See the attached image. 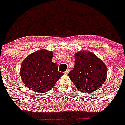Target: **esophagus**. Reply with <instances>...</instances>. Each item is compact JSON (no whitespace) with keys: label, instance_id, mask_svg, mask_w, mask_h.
<instances>
[{"label":"esophagus","instance_id":"obj_1","mask_svg":"<svg viewBox=\"0 0 125 125\" xmlns=\"http://www.w3.org/2000/svg\"><path fill=\"white\" fill-rule=\"evenodd\" d=\"M69 70L68 69V70H67V71L64 72V74H65V75H67V74H69Z\"/></svg>","mask_w":125,"mask_h":125}]
</instances>
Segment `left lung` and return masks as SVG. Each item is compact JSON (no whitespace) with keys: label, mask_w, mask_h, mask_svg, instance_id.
I'll use <instances>...</instances> for the list:
<instances>
[{"label":"left lung","mask_w":125,"mask_h":125,"mask_svg":"<svg viewBox=\"0 0 125 125\" xmlns=\"http://www.w3.org/2000/svg\"><path fill=\"white\" fill-rule=\"evenodd\" d=\"M107 69L102 60L92 52L79 51L75 54V65L69 76L83 93L98 90L105 81Z\"/></svg>","instance_id":"1"}]
</instances>
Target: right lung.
Segmentation results:
<instances>
[{
    "instance_id": "right-lung-1",
    "label": "right lung",
    "mask_w": 125,
    "mask_h": 125,
    "mask_svg": "<svg viewBox=\"0 0 125 125\" xmlns=\"http://www.w3.org/2000/svg\"><path fill=\"white\" fill-rule=\"evenodd\" d=\"M53 53L41 50L29 54L21 65L20 75L27 88L35 93H44L54 86L63 73L51 60Z\"/></svg>"
}]
</instances>
